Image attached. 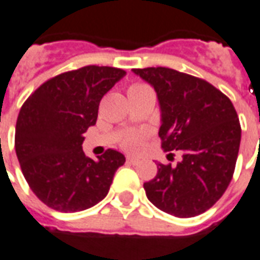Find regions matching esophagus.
I'll return each instance as SVG.
<instances>
[{"label":"esophagus","instance_id":"esophagus-1","mask_svg":"<svg viewBox=\"0 0 260 260\" xmlns=\"http://www.w3.org/2000/svg\"><path fill=\"white\" fill-rule=\"evenodd\" d=\"M126 162L131 164V165H139V164H140V159L136 158V156H128V158H126Z\"/></svg>","mask_w":260,"mask_h":260}]
</instances>
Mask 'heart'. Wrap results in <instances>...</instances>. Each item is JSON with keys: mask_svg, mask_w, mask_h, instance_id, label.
<instances>
[{"mask_svg": "<svg viewBox=\"0 0 260 260\" xmlns=\"http://www.w3.org/2000/svg\"><path fill=\"white\" fill-rule=\"evenodd\" d=\"M144 88H150V87L143 84V83H135V84H132V86L129 87V91L144 90ZM147 136H148L147 131H144V129L131 131V132H126V134L122 136L121 142H120V146H121L124 150H126V151L138 152L144 147V142H146Z\"/></svg>", "mask_w": 260, "mask_h": 260, "instance_id": "heart-1", "label": "heart"}]
</instances>
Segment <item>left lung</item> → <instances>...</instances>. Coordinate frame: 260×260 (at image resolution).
Masks as SVG:
<instances>
[{
    "label": "left lung",
    "instance_id": "left-lung-1",
    "mask_svg": "<svg viewBox=\"0 0 260 260\" xmlns=\"http://www.w3.org/2000/svg\"><path fill=\"white\" fill-rule=\"evenodd\" d=\"M134 72L158 95L162 148L183 152L177 166L158 164L155 177L143 185L148 201L178 218L205 213L223 195L235 173L241 140L235 106L201 77L164 67Z\"/></svg>",
    "mask_w": 260,
    "mask_h": 260
}]
</instances>
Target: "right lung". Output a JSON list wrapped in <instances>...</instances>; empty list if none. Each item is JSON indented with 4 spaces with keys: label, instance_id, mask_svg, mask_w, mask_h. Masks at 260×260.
<instances>
[{
    "label": "right lung",
    "instance_id": "add662e5",
    "mask_svg": "<svg viewBox=\"0 0 260 260\" xmlns=\"http://www.w3.org/2000/svg\"><path fill=\"white\" fill-rule=\"evenodd\" d=\"M125 71L87 65L51 77L20 109L16 155L31 191L50 209L76 213L108 195L125 156L106 150L98 161L83 152V134L94 125L104 95Z\"/></svg>",
    "mask_w": 260,
    "mask_h": 260
}]
</instances>
